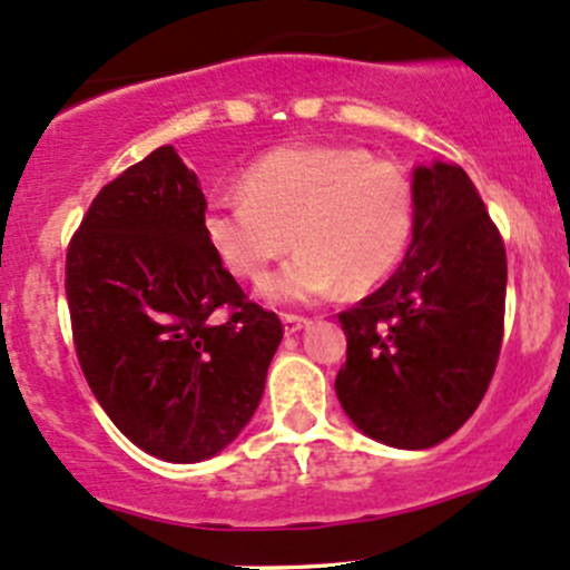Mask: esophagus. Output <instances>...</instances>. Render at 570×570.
Returning a JSON list of instances; mask_svg holds the SVG:
<instances>
[{
  "label": "esophagus",
  "mask_w": 570,
  "mask_h": 570,
  "mask_svg": "<svg viewBox=\"0 0 570 570\" xmlns=\"http://www.w3.org/2000/svg\"><path fill=\"white\" fill-rule=\"evenodd\" d=\"M281 320H284V331L289 333V336H292V333L301 331V327L308 325V320L301 317V314H284V317H281Z\"/></svg>",
  "instance_id": "obj_1"
}]
</instances>
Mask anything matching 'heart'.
I'll list each match as a JSON object with an SVG mask.
<instances>
[{
	"mask_svg": "<svg viewBox=\"0 0 570 570\" xmlns=\"http://www.w3.org/2000/svg\"><path fill=\"white\" fill-rule=\"evenodd\" d=\"M411 228V176L355 146L278 148L245 168L239 193L204 212L206 243L237 278H262L297 245L262 284L273 303L317 301L338 284L370 289L400 262Z\"/></svg>",
	"mask_w": 570,
	"mask_h": 570,
	"instance_id": "1",
	"label": "heart"
}]
</instances>
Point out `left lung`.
<instances>
[{
	"label": "left lung",
	"instance_id": "1",
	"mask_svg": "<svg viewBox=\"0 0 570 570\" xmlns=\"http://www.w3.org/2000/svg\"><path fill=\"white\" fill-rule=\"evenodd\" d=\"M502 234L461 165L413 174V243L400 269L338 314L347 361L336 394L381 444L428 450L488 392L504 333Z\"/></svg>",
	"mask_w": 570,
	"mask_h": 570
}]
</instances>
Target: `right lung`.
Segmentation results:
<instances>
[{"label": "right lung", "mask_w": 570, "mask_h": 570, "mask_svg": "<svg viewBox=\"0 0 570 570\" xmlns=\"http://www.w3.org/2000/svg\"><path fill=\"white\" fill-rule=\"evenodd\" d=\"M204 212L198 176L163 146L101 187L66 253L85 381L131 444L170 463L237 439L284 336L206 243Z\"/></svg>", "instance_id": "add662e5"}]
</instances>
